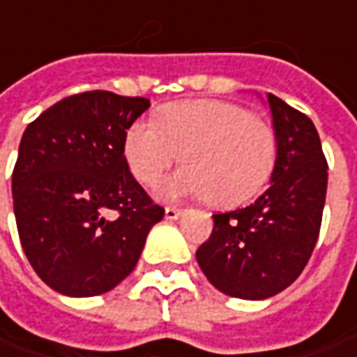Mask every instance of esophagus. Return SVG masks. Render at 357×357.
Wrapping results in <instances>:
<instances>
[{"label":"esophagus","mask_w":357,"mask_h":357,"mask_svg":"<svg viewBox=\"0 0 357 357\" xmlns=\"http://www.w3.org/2000/svg\"><path fill=\"white\" fill-rule=\"evenodd\" d=\"M181 213H183V209L181 208H172V206H167V208H165V220H178Z\"/></svg>","instance_id":"esophagus-1"}]
</instances>
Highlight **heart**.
<instances>
[{
    "label": "heart",
    "mask_w": 357,
    "mask_h": 357,
    "mask_svg": "<svg viewBox=\"0 0 357 357\" xmlns=\"http://www.w3.org/2000/svg\"><path fill=\"white\" fill-rule=\"evenodd\" d=\"M123 155L139 183L155 188L179 158L188 163L163 188L165 197H209L236 206L256 195L278 162V137L240 103H167L158 121L137 119L126 132Z\"/></svg>",
    "instance_id": "heart-1"
}]
</instances>
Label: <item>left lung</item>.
Returning a JSON list of instances; mask_svg holds the SVG:
<instances>
[{
    "mask_svg": "<svg viewBox=\"0 0 357 357\" xmlns=\"http://www.w3.org/2000/svg\"><path fill=\"white\" fill-rule=\"evenodd\" d=\"M278 137L271 185L254 204L215 213L197 264L231 298L266 300L296 282L310 261L321 225L328 162L310 117L268 96Z\"/></svg>",
    "mask_w": 357,
    "mask_h": 357,
    "instance_id": "left-lung-1",
    "label": "left lung"
}]
</instances>
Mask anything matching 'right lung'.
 I'll list each match as a JSON object with an SVG mask.
<instances>
[{
    "mask_svg": "<svg viewBox=\"0 0 357 357\" xmlns=\"http://www.w3.org/2000/svg\"><path fill=\"white\" fill-rule=\"evenodd\" d=\"M148 107L146 98L93 89L57 101L24 132L11 176L20 241L59 294L114 289L163 218L123 155L128 128Z\"/></svg>",
    "mask_w": 357,
    "mask_h": 357,
    "instance_id": "obj_1",
    "label": "right lung"
}]
</instances>
